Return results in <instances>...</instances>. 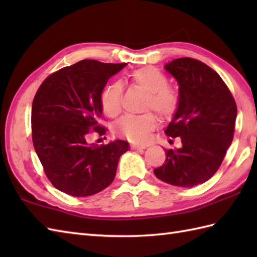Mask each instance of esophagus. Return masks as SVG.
Instances as JSON below:
<instances>
[{
	"mask_svg": "<svg viewBox=\"0 0 257 257\" xmlns=\"http://www.w3.org/2000/svg\"><path fill=\"white\" fill-rule=\"evenodd\" d=\"M132 148H133V149H135V150H143V149H146V148H147V146L133 144V145H132Z\"/></svg>",
	"mask_w": 257,
	"mask_h": 257,
	"instance_id": "1",
	"label": "esophagus"
}]
</instances>
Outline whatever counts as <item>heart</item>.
<instances>
[{
	"mask_svg": "<svg viewBox=\"0 0 257 257\" xmlns=\"http://www.w3.org/2000/svg\"><path fill=\"white\" fill-rule=\"evenodd\" d=\"M129 79L136 86L148 92L145 108H152L162 116H171L179 105V94L168 85V77L159 68L147 66L129 74ZM122 86L118 81L107 85L100 94V105L109 117H117L121 111ZM157 116L152 112L128 114L116 123L119 134L134 143H146L151 132L157 128Z\"/></svg>",
	"mask_w": 257,
	"mask_h": 257,
	"instance_id": "b5f03b06",
	"label": "heart"
}]
</instances>
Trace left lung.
Listing matches in <instances>:
<instances>
[{
  "label": "left lung",
  "mask_w": 257,
  "mask_h": 257,
  "mask_svg": "<svg viewBox=\"0 0 257 257\" xmlns=\"http://www.w3.org/2000/svg\"><path fill=\"white\" fill-rule=\"evenodd\" d=\"M179 85V105L165 133L181 139V148L166 151V161L154 170L161 181L182 188L204 183L214 176L233 140L236 103L224 81L211 67L193 58L165 65Z\"/></svg>",
  "instance_id": "8db88e82"
}]
</instances>
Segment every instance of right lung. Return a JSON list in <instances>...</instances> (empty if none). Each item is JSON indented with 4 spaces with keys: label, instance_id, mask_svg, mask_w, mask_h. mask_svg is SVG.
<instances>
[{
    "label": "right lung",
    "instance_id": "obj_1",
    "mask_svg": "<svg viewBox=\"0 0 257 257\" xmlns=\"http://www.w3.org/2000/svg\"><path fill=\"white\" fill-rule=\"evenodd\" d=\"M122 64L84 59L48 76L32 105V139L47 178L62 192L89 196L116 176L119 158L129 150L123 140L87 143L91 129L102 135L100 94Z\"/></svg>",
    "mask_w": 257,
    "mask_h": 257
}]
</instances>
